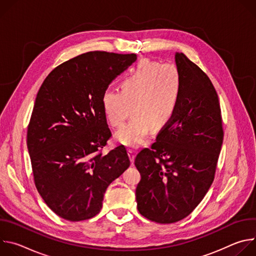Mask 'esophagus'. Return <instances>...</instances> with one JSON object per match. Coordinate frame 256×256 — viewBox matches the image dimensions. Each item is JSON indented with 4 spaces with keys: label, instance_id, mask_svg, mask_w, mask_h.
<instances>
[{
    "label": "esophagus",
    "instance_id": "34e87169",
    "mask_svg": "<svg viewBox=\"0 0 256 256\" xmlns=\"http://www.w3.org/2000/svg\"><path fill=\"white\" fill-rule=\"evenodd\" d=\"M128 157H130V162H132V164H134V152L132 151V150H128Z\"/></svg>",
    "mask_w": 256,
    "mask_h": 256
}]
</instances>
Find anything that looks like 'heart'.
<instances>
[{
    "label": "heart",
    "instance_id": "obj_1",
    "mask_svg": "<svg viewBox=\"0 0 256 256\" xmlns=\"http://www.w3.org/2000/svg\"><path fill=\"white\" fill-rule=\"evenodd\" d=\"M182 87L176 66L142 60L122 81L120 91L105 89L101 106L109 126L120 128L130 108L132 120L116 132V142L136 148L147 140L151 130H163L177 112Z\"/></svg>",
    "mask_w": 256,
    "mask_h": 256
}]
</instances>
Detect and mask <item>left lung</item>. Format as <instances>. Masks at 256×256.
Segmentation results:
<instances>
[{"mask_svg":"<svg viewBox=\"0 0 256 256\" xmlns=\"http://www.w3.org/2000/svg\"><path fill=\"white\" fill-rule=\"evenodd\" d=\"M175 62L184 83L177 112L151 149L142 150L134 160L140 173L138 210L160 224L182 220L202 200L224 138L220 102L210 80L184 54H176Z\"/></svg>","mask_w":256,"mask_h":256,"instance_id":"8db88e82","label":"left lung"}]
</instances>
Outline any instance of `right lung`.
Listing matches in <instances>:
<instances>
[{
  "mask_svg": "<svg viewBox=\"0 0 256 256\" xmlns=\"http://www.w3.org/2000/svg\"><path fill=\"white\" fill-rule=\"evenodd\" d=\"M136 60L134 54H80L52 70L36 95L27 132L35 186L68 221L99 214L108 186L130 165L124 146L99 153L112 136L101 96Z\"/></svg>",
  "mask_w": 256,
  "mask_h": 256,
  "instance_id": "right-lung-1",
  "label": "right lung"
}]
</instances>
